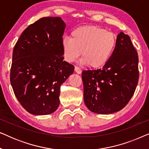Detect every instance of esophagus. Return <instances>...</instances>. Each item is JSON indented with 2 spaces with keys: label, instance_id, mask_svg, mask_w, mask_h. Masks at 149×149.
<instances>
[{
  "label": "esophagus",
  "instance_id": "1",
  "mask_svg": "<svg viewBox=\"0 0 149 149\" xmlns=\"http://www.w3.org/2000/svg\"><path fill=\"white\" fill-rule=\"evenodd\" d=\"M74 71L77 73V74H81V70L79 68V67H78V66L74 67Z\"/></svg>",
  "mask_w": 149,
  "mask_h": 149
}]
</instances>
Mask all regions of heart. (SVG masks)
<instances>
[{
	"instance_id": "1",
	"label": "heart",
	"mask_w": 149,
	"mask_h": 149,
	"mask_svg": "<svg viewBox=\"0 0 149 149\" xmlns=\"http://www.w3.org/2000/svg\"><path fill=\"white\" fill-rule=\"evenodd\" d=\"M117 45L114 32L96 26H83L75 28L70 38H62V46L64 59L73 62L82 52L83 64L91 68H99L108 62Z\"/></svg>"
}]
</instances>
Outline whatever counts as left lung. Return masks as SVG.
I'll return each mask as SVG.
<instances>
[{"label": "left lung", "instance_id": "8db88e82", "mask_svg": "<svg viewBox=\"0 0 149 149\" xmlns=\"http://www.w3.org/2000/svg\"><path fill=\"white\" fill-rule=\"evenodd\" d=\"M139 79L138 56L127 34L121 32L113 54L102 68L83 70V96L89 111L111 114L123 109Z\"/></svg>", "mask_w": 149, "mask_h": 149}]
</instances>
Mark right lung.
I'll return each instance as SVG.
<instances>
[{"instance_id": "add662e5", "label": "right lung", "mask_w": 149, "mask_h": 149, "mask_svg": "<svg viewBox=\"0 0 149 149\" xmlns=\"http://www.w3.org/2000/svg\"><path fill=\"white\" fill-rule=\"evenodd\" d=\"M65 27L60 17L40 18L26 28L14 47L10 81L18 101L32 115L56 111L61 85L74 72L63 57Z\"/></svg>"}]
</instances>
